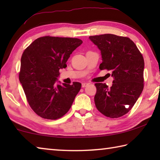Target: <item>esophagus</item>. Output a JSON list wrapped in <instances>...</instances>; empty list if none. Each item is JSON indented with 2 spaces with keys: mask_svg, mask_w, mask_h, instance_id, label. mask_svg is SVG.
Segmentation results:
<instances>
[{
  "mask_svg": "<svg viewBox=\"0 0 160 160\" xmlns=\"http://www.w3.org/2000/svg\"><path fill=\"white\" fill-rule=\"evenodd\" d=\"M88 83H87V82L82 83V88H85V87L88 86Z\"/></svg>",
  "mask_w": 160,
  "mask_h": 160,
  "instance_id": "esophagus-1",
  "label": "esophagus"
}]
</instances>
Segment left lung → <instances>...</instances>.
<instances>
[{"label":"left lung","mask_w":160,"mask_h":160,"mask_svg":"<svg viewBox=\"0 0 160 160\" xmlns=\"http://www.w3.org/2000/svg\"><path fill=\"white\" fill-rule=\"evenodd\" d=\"M89 38L101 51L99 69L111 70L113 78L110 88L105 83L95 84L97 109L107 117H121L132 109L142 93L144 59L128 37L105 34Z\"/></svg>","instance_id":"left-lung-1"}]
</instances>
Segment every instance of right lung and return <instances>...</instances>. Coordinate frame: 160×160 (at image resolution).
<instances>
[{"label": "right lung", "instance_id": "add662e5", "mask_svg": "<svg viewBox=\"0 0 160 160\" xmlns=\"http://www.w3.org/2000/svg\"><path fill=\"white\" fill-rule=\"evenodd\" d=\"M82 41L77 38L39 37L24 51L19 80L29 106L43 118L56 120L68 112L81 83L58 82L59 70Z\"/></svg>", "mask_w": 160, "mask_h": 160}]
</instances>
